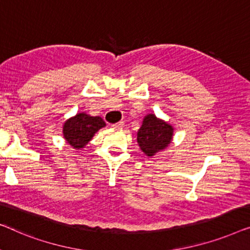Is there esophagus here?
Wrapping results in <instances>:
<instances>
[{
  "label": "esophagus",
  "mask_w": 250,
  "mask_h": 250,
  "mask_svg": "<svg viewBox=\"0 0 250 250\" xmlns=\"http://www.w3.org/2000/svg\"><path fill=\"white\" fill-rule=\"evenodd\" d=\"M125 125V122L124 121H120V122H118V124H114L113 125V128H117V129H120V128H122V126Z\"/></svg>",
  "instance_id": "34e87169"
}]
</instances>
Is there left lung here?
<instances>
[{
    "mask_svg": "<svg viewBox=\"0 0 250 250\" xmlns=\"http://www.w3.org/2000/svg\"><path fill=\"white\" fill-rule=\"evenodd\" d=\"M173 128L167 122L157 119L154 114L145 117L143 125L137 133V142L140 149L147 156L155 155V153L164 149L171 143Z\"/></svg>",
    "mask_w": 250,
    "mask_h": 250,
    "instance_id": "1",
    "label": "left lung"
}]
</instances>
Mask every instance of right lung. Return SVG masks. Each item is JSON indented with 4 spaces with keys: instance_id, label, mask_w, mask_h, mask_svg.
<instances>
[{
    "instance_id": "1",
    "label": "right lung",
    "mask_w": 250,
    "mask_h": 250,
    "mask_svg": "<svg viewBox=\"0 0 250 250\" xmlns=\"http://www.w3.org/2000/svg\"><path fill=\"white\" fill-rule=\"evenodd\" d=\"M103 126H105V122L101 117L79 113L65 121L63 125V136L73 148L79 149L86 146L95 133Z\"/></svg>"
}]
</instances>
